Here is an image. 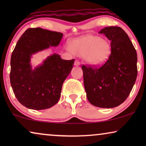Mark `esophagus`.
Segmentation results:
<instances>
[{"label":"esophagus","instance_id":"esophagus-1","mask_svg":"<svg viewBox=\"0 0 146 146\" xmlns=\"http://www.w3.org/2000/svg\"><path fill=\"white\" fill-rule=\"evenodd\" d=\"M74 65L76 66H78L80 65V61L78 60H76L75 62H74Z\"/></svg>","mask_w":146,"mask_h":146}]
</instances>
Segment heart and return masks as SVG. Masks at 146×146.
Here are the masks:
<instances>
[{
  "label": "heart",
  "mask_w": 146,
  "mask_h": 146,
  "mask_svg": "<svg viewBox=\"0 0 146 146\" xmlns=\"http://www.w3.org/2000/svg\"><path fill=\"white\" fill-rule=\"evenodd\" d=\"M69 47L72 52L83 57L92 66L102 64L111 53L109 44L97 36L89 35L72 40Z\"/></svg>",
  "instance_id": "obj_1"
}]
</instances>
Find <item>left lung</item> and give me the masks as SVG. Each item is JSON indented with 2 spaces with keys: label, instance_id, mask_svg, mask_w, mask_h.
<instances>
[{
  "label": "left lung",
  "instance_id": "obj_1",
  "mask_svg": "<svg viewBox=\"0 0 146 146\" xmlns=\"http://www.w3.org/2000/svg\"><path fill=\"white\" fill-rule=\"evenodd\" d=\"M99 33L111 41V54L100 67L82 65L84 85L92 104L111 108L122 104L132 90L137 74V53L121 28L106 27Z\"/></svg>",
  "mask_w": 146,
  "mask_h": 146
}]
</instances>
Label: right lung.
I'll return each mask as SVG.
<instances>
[{
    "instance_id": "1",
    "label": "right lung",
    "mask_w": 146,
    "mask_h": 146,
    "mask_svg": "<svg viewBox=\"0 0 146 146\" xmlns=\"http://www.w3.org/2000/svg\"><path fill=\"white\" fill-rule=\"evenodd\" d=\"M62 36L58 32L31 28L17 43L11 55L10 80L16 98L26 108L40 110L58 102L63 82L72 69L74 59L63 60L54 54L33 69L31 58L50 46H57Z\"/></svg>"
}]
</instances>
